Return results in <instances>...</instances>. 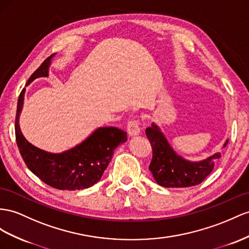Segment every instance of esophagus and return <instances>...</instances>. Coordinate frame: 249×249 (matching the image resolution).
I'll list each match as a JSON object with an SVG mask.
<instances>
[{"instance_id":"1","label":"esophagus","mask_w":249,"mask_h":249,"mask_svg":"<svg viewBox=\"0 0 249 249\" xmlns=\"http://www.w3.org/2000/svg\"><path fill=\"white\" fill-rule=\"evenodd\" d=\"M127 132H128V135L130 137H136L140 135V132H141V127H140L139 121L137 120L129 121L128 124H127Z\"/></svg>"}]
</instances>
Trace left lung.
I'll return each instance as SVG.
<instances>
[{"label": "left lung", "mask_w": 249, "mask_h": 249, "mask_svg": "<svg viewBox=\"0 0 249 249\" xmlns=\"http://www.w3.org/2000/svg\"><path fill=\"white\" fill-rule=\"evenodd\" d=\"M146 136L152 147L149 170L156 182L163 187L182 188L197 185L212 173L215 162L221 158L220 152H216L202 161L186 160L174 150L160 127L155 123L146 128ZM227 144L228 140L223 147Z\"/></svg>", "instance_id": "obj_1"}]
</instances>
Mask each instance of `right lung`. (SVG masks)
Instances as JSON below:
<instances>
[{
	"instance_id": "add662e5",
	"label": "right lung",
	"mask_w": 249,
	"mask_h": 249,
	"mask_svg": "<svg viewBox=\"0 0 249 249\" xmlns=\"http://www.w3.org/2000/svg\"><path fill=\"white\" fill-rule=\"evenodd\" d=\"M54 55L42 63L26 86L37 78L48 76ZM25 91L24 88L18 100L15 128L18 150L29 170L47 185L60 190L85 189L98 183L111 161L114 149L127 141V133L116 127H99L84 141L59 154L37 148L25 139L18 124Z\"/></svg>"
}]
</instances>
